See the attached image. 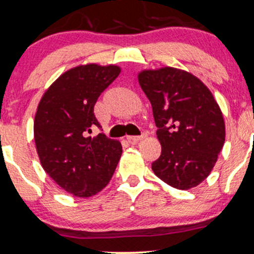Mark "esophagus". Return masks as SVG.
<instances>
[{
	"label": "esophagus",
	"instance_id": "34e87169",
	"mask_svg": "<svg viewBox=\"0 0 254 254\" xmlns=\"http://www.w3.org/2000/svg\"><path fill=\"white\" fill-rule=\"evenodd\" d=\"M146 136H147V133H142L141 135H139V136H127V140L130 143H136L137 141H140V140L145 139Z\"/></svg>",
	"mask_w": 254,
	"mask_h": 254
}]
</instances>
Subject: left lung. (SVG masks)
<instances>
[{
  "instance_id": "left-lung-1",
  "label": "left lung",
  "mask_w": 254,
  "mask_h": 254,
  "mask_svg": "<svg viewBox=\"0 0 254 254\" xmlns=\"http://www.w3.org/2000/svg\"><path fill=\"white\" fill-rule=\"evenodd\" d=\"M137 80L152 105L161 145L153 172L174 189L198 186L225 142L224 117L213 94L193 74L173 67L143 69Z\"/></svg>"
}]
</instances>
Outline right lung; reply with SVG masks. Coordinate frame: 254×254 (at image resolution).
Listing matches in <instances>:
<instances>
[{
  "instance_id": "right-lung-1",
  "label": "right lung",
  "mask_w": 254,
  "mask_h": 254,
  "mask_svg": "<svg viewBox=\"0 0 254 254\" xmlns=\"http://www.w3.org/2000/svg\"><path fill=\"white\" fill-rule=\"evenodd\" d=\"M115 64H80L64 71L43 93L34 119V140L46 173L76 198H89L111 181L121 142L100 133L94 105L120 74Z\"/></svg>"
}]
</instances>
